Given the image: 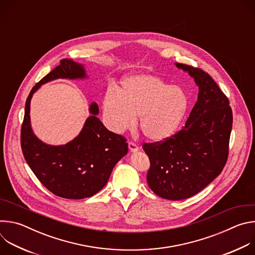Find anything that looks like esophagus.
<instances>
[{
	"instance_id": "1",
	"label": "esophagus",
	"mask_w": 255,
	"mask_h": 255,
	"mask_svg": "<svg viewBox=\"0 0 255 255\" xmlns=\"http://www.w3.org/2000/svg\"><path fill=\"white\" fill-rule=\"evenodd\" d=\"M128 146H129V149H130L131 152H136V151L139 149L138 145H137L136 143L132 142V141H129V142H128Z\"/></svg>"
}]
</instances>
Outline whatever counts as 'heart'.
I'll return each mask as SVG.
<instances>
[{"instance_id": "b5f03b06", "label": "heart", "mask_w": 255, "mask_h": 255, "mask_svg": "<svg viewBox=\"0 0 255 255\" xmlns=\"http://www.w3.org/2000/svg\"><path fill=\"white\" fill-rule=\"evenodd\" d=\"M189 99L183 89L168 86L152 75L126 78L119 91L108 90L103 98V117L107 127L123 133L136 126V117L143 135L151 141L171 137L183 121Z\"/></svg>"}]
</instances>
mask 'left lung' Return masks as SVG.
Here are the masks:
<instances>
[{"instance_id":"obj_1","label":"left lung","mask_w":255,"mask_h":255,"mask_svg":"<svg viewBox=\"0 0 255 255\" xmlns=\"http://www.w3.org/2000/svg\"><path fill=\"white\" fill-rule=\"evenodd\" d=\"M188 71L199 87L198 101L185 127L164 141L144 143L150 167L147 184L160 198H190L223 170L229 153L232 110L226 95L208 72L175 63Z\"/></svg>"}]
</instances>
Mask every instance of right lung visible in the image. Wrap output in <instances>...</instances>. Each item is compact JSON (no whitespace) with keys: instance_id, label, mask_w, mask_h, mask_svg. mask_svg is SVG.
I'll list each match as a JSON object with an SVG mask.
<instances>
[{"instance_id":"obj_1","label":"right lung","mask_w":255,"mask_h":255,"mask_svg":"<svg viewBox=\"0 0 255 255\" xmlns=\"http://www.w3.org/2000/svg\"><path fill=\"white\" fill-rule=\"evenodd\" d=\"M85 68L64 58L39 83L36 84L25 105L21 127L23 155L40 183L52 194L64 199L81 200L101 191L116 163L128 152L126 138L109 131L97 117L99 107L90 106V116L81 133L70 142L52 146L40 141L30 125V101L41 85L56 79H84Z\"/></svg>"}]
</instances>
